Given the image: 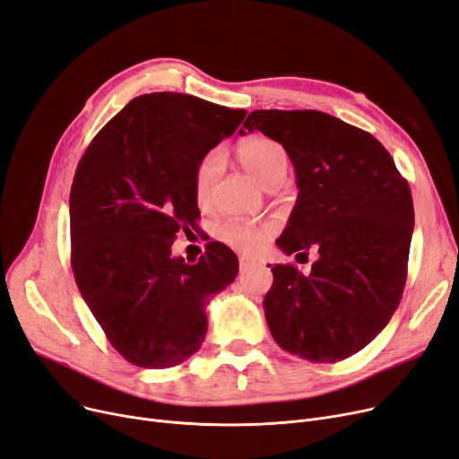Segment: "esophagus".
Here are the masks:
<instances>
[{
	"label": "esophagus",
	"mask_w": 459,
	"mask_h": 459,
	"mask_svg": "<svg viewBox=\"0 0 459 459\" xmlns=\"http://www.w3.org/2000/svg\"><path fill=\"white\" fill-rule=\"evenodd\" d=\"M252 265H254V261L248 259V257H241V259H238V269H241V273L248 271Z\"/></svg>",
	"instance_id": "esophagus-1"
}]
</instances>
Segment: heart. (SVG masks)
<instances>
[{
    "label": "heart",
    "instance_id": "b5f03b06",
    "mask_svg": "<svg viewBox=\"0 0 459 459\" xmlns=\"http://www.w3.org/2000/svg\"><path fill=\"white\" fill-rule=\"evenodd\" d=\"M237 155L241 164L252 173V176L264 185L269 186L271 183L281 179L286 176L288 169V155L283 147L265 136H254L238 143ZM224 168V157L221 151H207L205 155L198 160L194 169V195L195 202L200 205H207L212 198L214 185L221 178ZM273 230L269 226H250L243 222H226L218 228V237L230 247L254 254L257 252L267 238L271 237Z\"/></svg>",
    "mask_w": 459,
    "mask_h": 459
}]
</instances>
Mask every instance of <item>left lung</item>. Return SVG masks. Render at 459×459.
Returning a JSON list of instances; mask_svg holds the SVG:
<instances>
[{
	"mask_svg": "<svg viewBox=\"0 0 459 459\" xmlns=\"http://www.w3.org/2000/svg\"><path fill=\"white\" fill-rule=\"evenodd\" d=\"M290 155L299 198L276 245L317 254L312 273L273 267L264 307L276 343L310 362H338L372 342L400 307L414 226L412 198L390 152L362 128L317 110H255Z\"/></svg>",
	"mask_w": 459,
	"mask_h": 459,
	"instance_id": "obj_1",
	"label": "left lung"
}]
</instances>
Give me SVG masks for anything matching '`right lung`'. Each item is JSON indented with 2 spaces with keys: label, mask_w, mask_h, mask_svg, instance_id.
I'll return each mask as SVG.
<instances>
[{
  "label": "right lung",
  "mask_w": 459,
  "mask_h": 459,
  "mask_svg": "<svg viewBox=\"0 0 459 459\" xmlns=\"http://www.w3.org/2000/svg\"><path fill=\"white\" fill-rule=\"evenodd\" d=\"M245 117L185 93L140 95L78 162L69 200L74 280L130 364L162 369L192 357L207 334L211 295L238 273L222 243H209L194 265L173 257L171 245L200 216L195 164Z\"/></svg>",
  "instance_id": "add662e5"
}]
</instances>
